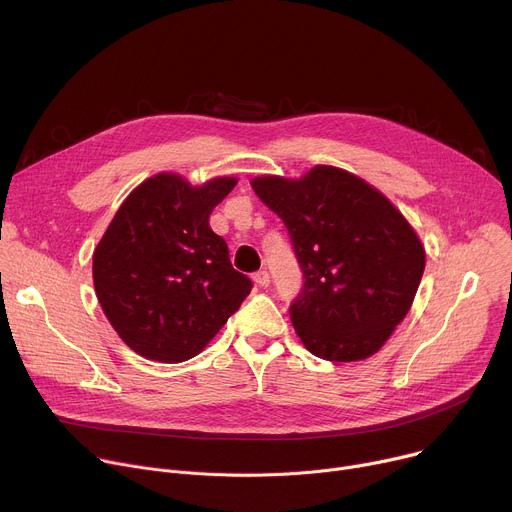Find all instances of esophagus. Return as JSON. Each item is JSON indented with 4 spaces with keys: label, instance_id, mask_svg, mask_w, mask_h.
Here are the masks:
<instances>
[{
    "label": "esophagus",
    "instance_id": "34e87169",
    "mask_svg": "<svg viewBox=\"0 0 512 512\" xmlns=\"http://www.w3.org/2000/svg\"><path fill=\"white\" fill-rule=\"evenodd\" d=\"M253 281H255L257 285H261V287H267V285L271 283V277H269L267 271H257V273L253 275Z\"/></svg>",
    "mask_w": 512,
    "mask_h": 512
}]
</instances>
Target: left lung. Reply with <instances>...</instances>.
<instances>
[{
  "instance_id": "obj_1",
  "label": "left lung",
  "mask_w": 512,
  "mask_h": 512,
  "mask_svg": "<svg viewBox=\"0 0 512 512\" xmlns=\"http://www.w3.org/2000/svg\"><path fill=\"white\" fill-rule=\"evenodd\" d=\"M251 186L287 227L304 271L289 308L302 344L332 362L379 352L411 310L425 269V247L403 212L336 166L302 178L265 174Z\"/></svg>"
}]
</instances>
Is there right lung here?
Masks as SVG:
<instances>
[{"label": "right lung", "instance_id": "1", "mask_svg": "<svg viewBox=\"0 0 512 512\" xmlns=\"http://www.w3.org/2000/svg\"><path fill=\"white\" fill-rule=\"evenodd\" d=\"M216 176L192 186L160 172L129 192L93 253L97 300L139 356L184 362L200 354L251 291L208 218L235 186Z\"/></svg>", "mask_w": 512, "mask_h": 512}]
</instances>
